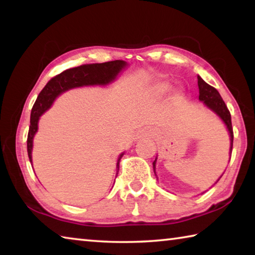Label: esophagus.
Segmentation results:
<instances>
[{"instance_id":"obj_1","label":"esophagus","mask_w":255,"mask_h":255,"mask_svg":"<svg viewBox=\"0 0 255 255\" xmlns=\"http://www.w3.org/2000/svg\"><path fill=\"white\" fill-rule=\"evenodd\" d=\"M150 133L148 130H140L139 132H138V136L139 137H146V136H150Z\"/></svg>"}]
</instances>
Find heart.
I'll return each instance as SVG.
<instances>
[{"label":"heart","mask_w":255,"mask_h":255,"mask_svg":"<svg viewBox=\"0 0 255 255\" xmlns=\"http://www.w3.org/2000/svg\"><path fill=\"white\" fill-rule=\"evenodd\" d=\"M170 90V85L169 84H162L161 86L158 88V91L161 93H165Z\"/></svg>","instance_id":"b5f03b06"}]
</instances>
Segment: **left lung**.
Returning <instances> with one entry per match:
<instances>
[{
    "mask_svg": "<svg viewBox=\"0 0 255 255\" xmlns=\"http://www.w3.org/2000/svg\"><path fill=\"white\" fill-rule=\"evenodd\" d=\"M198 86H199V100L204 101L205 105L210 108L211 110L215 111L219 117L223 119V122L225 123L227 126L228 131H230L231 135V154H232V149H233V139H234V133H233V127H232V119H231V112L228 110L227 106L224 102L223 98L221 97V94L216 90L214 86L209 85L208 83L201 79L200 76H198ZM155 162L156 159L153 162V166H154V172H155Z\"/></svg>",
    "mask_w": 255,
    "mask_h": 255,
    "instance_id": "1",
    "label": "left lung"
}]
</instances>
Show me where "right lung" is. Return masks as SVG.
Instances as JSON below:
<instances>
[{"mask_svg": "<svg viewBox=\"0 0 255 255\" xmlns=\"http://www.w3.org/2000/svg\"><path fill=\"white\" fill-rule=\"evenodd\" d=\"M125 65H126V63L124 60H111V62L101 64H84V65L64 71L48 81V83L41 90L31 109V118H30V127L27 139L28 156L30 162H31L32 139L38 129V120H39L40 116L51 106L55 98L59 96L60 93L67 91L68 89L77 88V86L108 84L112 80H115L116 75L122 71V68H124ZM122 156L123 154L120 155L118 159V167Z\"/></svg>", "mask_w": 255, "mask_h": 255, "instance_id": "obj_1", "label": "right lung"}]
</instances>
